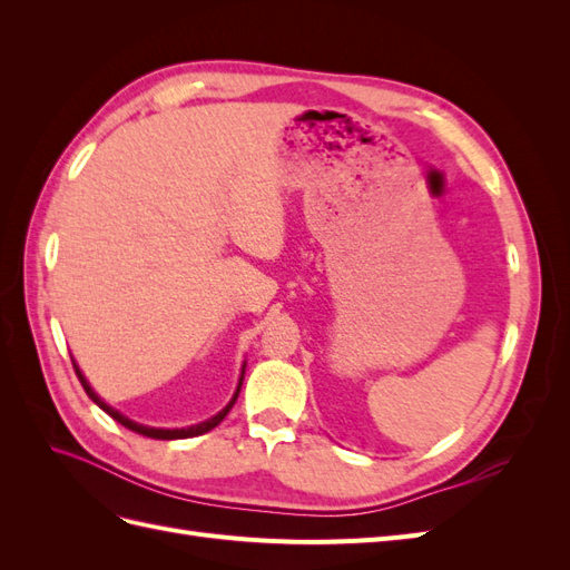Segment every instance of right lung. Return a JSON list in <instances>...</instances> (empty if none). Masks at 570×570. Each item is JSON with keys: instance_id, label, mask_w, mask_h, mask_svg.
<instances>
[{"instance_id": "add662e5", "label": "right lung", "mask_w": 570, "mask_h": 570, "mask_svg": "<svg viewBox=\"0 0 570 570\" xmlns=\"http://www.w3.org/2000/svg\"><path fill=\"white\" fill-rule=\"evenodd\" d=\"M73 358V356H71ZM73 368H76V375H78V381H80V385L85 387V392H88V396L90 400L101 409V411H107L109 416L114 419V421H118L120 425H126L128 430H132V433H137V435H145V438H154V440H185V438H197V435H204V433H209V430H214L223 419L228 416V411L233 409V404L237 402V394H239V387H243V381H245V364H243V373H239V381H237V387H235V394L230 396V402L223 406L216 416H212V419H206V421H202V423H197V425H187V428H151V425H142V423H135V421H130L128 416H124V413L120 411H116L114 406H109L105 400H101V396L90 387V383H88V377L82 375V371L78 368V364L73 361Z\"/></svg>"}]
</instances>
